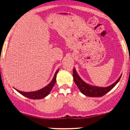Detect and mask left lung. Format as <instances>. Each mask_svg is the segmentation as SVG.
<instances>
[{
    "instance_id": "8db88e82",
    "label": "left lung",
    "mask_w": 130,
    "mask_h": 130,
    "mask_svg": "<svg viewBox=\"0 0 130 130\" xmlns=\"http://www.w3.org/2000/svg\"><path fill=\"white\" fill-rule=\"evenodd\" d=\"M73 76L74 77V83L76 84L81 93L86 95V96H90V97H100V96H103L116 86V85L117 84L122 76V75H120V76L119 77V79L115 82L114 84L108 86V87H100L91 86V85L85 83L84 80L79 76L74 68H73Z\"/></svg>"
}]
</instances>
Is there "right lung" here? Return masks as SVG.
<instances>
[{"instance_id":"add662e5","label":"right lung","mask_w":130,"mask_h":130,"mask_svg":"<svg viewBox=\"0 0 130 130\" xmlns=\"http://www.w3.org/2000/svg\"><path fill=\"white\" fill-rule=\"evenodd\" d=\"M59 71V69L56 71V73L54 74V76L53 80H51V82L47 85V86L44 87L43 89H40L39 90L35 91V92H21V91H19L17 89H16L19 93H20L21 95L23 96H26L27 98H30V99H34V100H38V99H42V98H44L45 96L48 95V94L50 93V92L51 91L52 89L54 86L55 83L56 81V76L57 73Z\"/></svg>"}]
</instances>
